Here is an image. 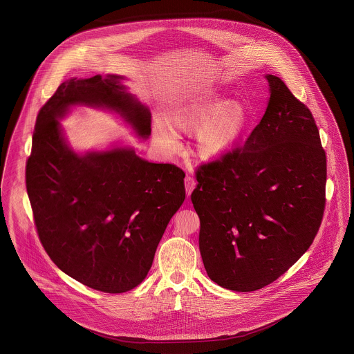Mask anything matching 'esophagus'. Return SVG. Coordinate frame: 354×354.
Here are the masks:
<instances>
[{"instance_id": "1", "label": "esophagus", "mask_w": 354, "mask_h": 354, "mask_svg": "<svg viewBox=\"0 0 354 354\" xmlns=\"http://www.w3.org/2000/svg\"><path fill=\"white\" fill-rule=\"evenodd\" d=\"M184 183H185V190H187V194L190 196V193H192L193 189L196 188V181H194V179H193L190 175H187V176H185V179H184Z\"/></svg>"}]
</instances>
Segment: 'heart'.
<instances>
[{
    "mask_svg": "<svg viewBox=\"0 0 354 354\" xmlns=\"http://www.w3.org/2000/svg\"><path fill=\"white\" fill-rule=\"evenodd\" d=\"M170 120L183 130H197L196 149L205 160H217L239 140L248 122V113L239 102L206 91L183 98L169 113ZM153 138L166 153L179 149L180 137L165 119L153 121Z\"/></svg>",
    "mask_w": 354,
    "mask_h": 354,
    "instance_id": "b5f03b06",
    "label": "heart"
}]
</instances>
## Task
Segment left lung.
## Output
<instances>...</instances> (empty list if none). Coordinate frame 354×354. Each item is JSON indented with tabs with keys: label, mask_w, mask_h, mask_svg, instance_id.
I'll return each instance as SVG.
<instances>
[{
	"label": "left lung",
	"mask_w": 354,
	"mask_h": 354,
	"mask_svg": "<svg viewBox=\"0 0 354 354\" xmlns=\"http://www.w3.org/2000/svg\"><path fill=\"white\" fill-rule=\"evenodd\" d=\"M245 143L196 170L199 250L216 284L253 292L310 248L325 211L326 153L313 115L284 82Z\"/></svg>",
	"instance_id": "left-lung-1"
}]
</instances>
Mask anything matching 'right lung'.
Returning a JSON list of instances; mask_svg holds the SVG:
<instances>
[{
    "mask_svg": "<svg viewBox=\"0 0 354 354\" xmlns=\"http://www.w3.org/2000/svg\"><path fill=\"white\" fill-rule=\"evenodd\" d=\"M122 77L95 75L61 83L35 121L26 183L35 227L57 268L104 293L140 284L165 229L184 198L185 173L152 164L130 148L79 156L57 122L71 104L104 106L151 134V113L125 91Z\"/></svg>",
    "mask_w": 354,
    "mask_h": 354,
    "instance_id": "right-lung-1",
    "label": "right lung"
}]
</instances>
